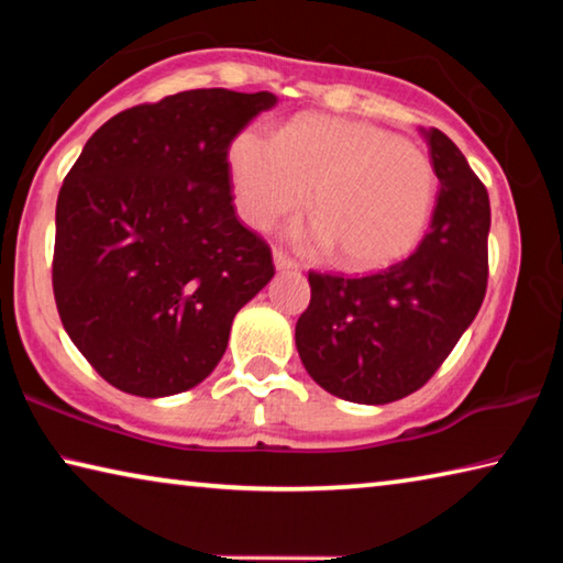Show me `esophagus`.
Wrapping results in <instances>:
<instances>
[{
  "mask_svg": "<svg viewBox=\"0 0 563 563\" xmlns=\"http://www.w3.org/2000/svg\"><path fill=\"white\" fill-rule=\"evenodd\" d=\"M273 265L275 271H298V263H295L290 255H285L283 251L273 253Z\"/></svg>",
  "mask_w": 563,
  "mask_h": 563,
  "instance_id": "1",
  "label": "esophagus"
}]
</instances>
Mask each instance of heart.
<instances>
[{
  "mask_svg": "<svg viewBox=\"0 0 563 563\" xmlns=\"http://www.w3.org/2000/svg\"><path fill=\"white\" fill-rule=\"evenodd\" d=\"M228 174L238 213L255 228L312 198L318 216L295 225L290 241L308 253L340 251L352 271L402 261L424 235L437 190L424 151L375 123L325 113L292 119L278 136L243 129L228 146Z\"/></svg>",
  "mask_w": 563,
  "mask_h": 563,
  "instance_id": "1",
  "label": "heart"
}]
</instances>
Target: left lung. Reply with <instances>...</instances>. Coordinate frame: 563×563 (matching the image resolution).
I'll list each match as a JSON object with an SVG mask.
<instances>
[{"label":"left lung","mask_w":563,"mask_h":563,"mask_svg":"<svg viewBox=\"0 0 563 563\" xmlns=\"http://www.w3.org/2000/svg\"><path fill=\"white\" fill-rule=\"evenodd\" d=\"M440 196L409 258L365 278L310 273L295 325L308 375L340 399L387 405L412 395L472 325L487 292L489 196L440 129H422Z\"/></svg>","instance_id":"left-lung-1"}]
</instances>
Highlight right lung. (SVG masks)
<instances>
[{"instance_id": "right-lung-1", "label": "right lung", "mask_w": 563, "mask_h": 563, "mask_svg": "<svg viewBox=\"0 0 563 563\" xmlns=\"http://www.w3.org/2000/svg\"><path fill=\"white\" fill-rule=\"evenodd\" d=\"M271 91H180L117 113L87 141L56 201L54 298L66 335L121 393L201 385L235 312L275 275L233 211L228 146Z\"/></svg>"}]
</instances>
